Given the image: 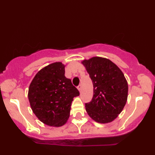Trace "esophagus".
Here are the masks:
<instances>
[{
    "instance_id": "34e87169",
    "label": "esophagus",
    "mask_w": 155,
    "mask_h": 155,
    "mask_svg": "<svg viewBox=\"0 0 155 155\" xmlns=\"http://www.w3.org/2000/svg\"><path fill=\"white\" fill-rule=\"evenodd\" d=\"M77 88H78V91H81V84L78 85V86L77 87Z\"/></svg>"
}]
</instances>
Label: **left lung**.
Instances as JSON below:
<instances>
[{"label": "left lung", "mask_w": 155, "mask_h": 155, "mask_svg": "<svg viewBox=\"0 0 155 155\" xmlns=\"http://www.w3.org/2000/svg\"><path fill=\"white\" fill-rule=\"evenodd\" d=\"M93 84V97L85 104L89 117L99 123H110L126 104L128 83L120 69L109 59L94 57L82 61Z\"/></svg>", "instance_id": "1"}]
</instances>
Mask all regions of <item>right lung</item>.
Listing matches in <instances>:
<instances>
[{
  "label": "right lung",
  "mask_w": 155,
  "mask_h": 155,
  "mask_svg": "<svg viewBox=\"0 0 155 155\" xmlns=\"http://www.w3.org/2000/svg\"><path fill=\"white\" fill-rule=\"evenodd\" d=\"M65 65L56 62L42 68L29 86L28 97L32 111L42 123L62 127L70 115L73 98L80 94L65 77Z\"/></svg>",
  "instance_id": "obj_1"
}]
</instances>
